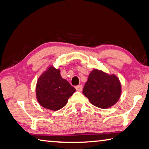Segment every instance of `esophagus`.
<instances>
[{
	"instance_id": "esophagus-1",
	"label": "esophagus",
	"mask_w": 149,
	"mask_h": 149,
	"mask_svg": "<svg viewBox=\"0 0 149 149\" xmlns=\"http://www.w3.org/2000/svg\"><path fill=\"white\" fill-rule=\"evenodd\" d=\"M75 89H76V90L78 91H81L82 89H83V86L81 85H77V86L75 87Z\"/></svg>"
}]
</instances>
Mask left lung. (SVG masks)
<instances>
[{
    "label": "left lung",
    "instance_id": "obj_1",
    "mask_svg": "<svg viewBox=\"0 0 149 149\" xmlns=\"http://www.w3.org/2000/svg\"><path fill=\"white\" fill-rule=\"evenodd\" d=\"M83 93L92 104L104 109L111 107L119 100L121 84L115 75L94 70L89 75Z\"/></svg>",
    "mask_w": 149,
    "mask_h": 149
}]
</instances>
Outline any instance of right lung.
<instances>
[{"label":"right lung","instance_id":"add662e5","mask_svg":"<svg viewBox=\"0 0 149 149\" xmlns=\"http://www.w3.org/2000/svg\"><path fill=\"white\" fill-rule=\"evenodd\" d=\"M75 91V88L61 77L60 70L52 66L39 77L37 83V100L47 109H61Z\"/></svg>","mask_w":149,"mask_h":149}]
</instances>
